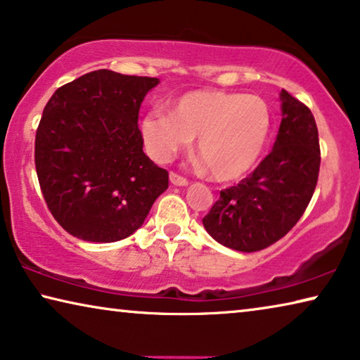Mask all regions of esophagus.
<instances>
[{
  "label": "esophagus",
  "instance_id": "34e87169",
  "mask_svg": "<svg viewBox=\"0 0 360 360\" xmlns=\"http://www.w3.org/2000/svg\"><path fill=\"white\" fill-rule=\"evenodd\" d=\"M169 179H170V184H172V185H176V186H186L188 185V180L185 179V176H181L179 174H175V172H170Z\"/></svg>",
  "mask_w": 360,
  "mask_h": 360
}]
</instances>
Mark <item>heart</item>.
Returning <instances> with one entry per match:
<instances>
[{
    "instance_id": "obj_1",
    "label": "heart",
    "mask_w": 360,
    "mask_h": 360,
    "mask_svg": "<svg viewBox=\"0 0 360 360\" xmlns=\"http://www.w3.org/2000/svg\"><path fill=\"white\" fill-rule=\"evenodd\" d=\"M272 115L256 95L199 90L169 104V115L151 110L141 120V136L149 156L167 164L188 148L217 180H235L250 172L270 134Z\"/></svg>"
}]
</instances>
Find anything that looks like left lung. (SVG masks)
Wrapping results in <instances>:
<instances>
[{
    "mask_svg": "<svg viewBox=\"0 0 360 360\" xmlns=\"http://www.w3.org/2000/svg\"><path fill=\"white\" fill-rule=\"evenodd\" d=\"M281 124L274 149L235 186L220 191L204 229L230 250L254 252L274 245L311 202L320 169L319 130L306 104L281 90Z\"/></svg>",
    "mask_w": 360,
    "mask_h": 360,
    "instance_id": "obj_1",
    "label": "left lung"
}]
</instances>
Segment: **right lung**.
I'll return each mask as SVG.
<instances>
[{
    "mask_svg": "<svg viewBox=\"0 0 360 360\" xmlns=\"http://www.w3.org/2000/svg\"><path fill=\"white\" fill-rule=\"evenodd\" d=\"M156 77L99 69L49 98L35 136V167L56 222L84 241L114 243L140 229L169 172L143 153L138 112Z\"/></svg>",
    "mask_w": 360,
    "mask_h": 360,
    "instance_id": "right-lung-1",
    "label": "right lung"
}]
</instances>
